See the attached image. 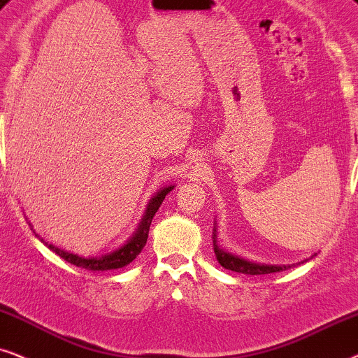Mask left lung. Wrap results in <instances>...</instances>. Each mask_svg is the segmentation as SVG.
Wrapping results in <instances>:
<instances>
[{
    "instance_id": "left-lung-1",
    "label": "left lung",
    "mask_w": 358,
    "mask_h": 358,
    "mask_svg": "<svg viewBox=\"0 0 358 358\" xmlns=\"http://www.w3.org/2000/svg\"><path fill=\"white\" fill-rule=\"evenodd\" d=\"M213 244H214V254H216L219 264H221L224 268L237 271V273H245V275H266V273H275V271H282L287 268H292V266L287 265H264V264H252L249 260L239 259V257L229 254V252H224L219 249L216 244V231L213 232ZM306 262V260H304Z\"/></svg>"
}]
</instances>
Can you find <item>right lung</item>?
<instances>
[{
  "instance_id": "right-lung-1",
  "label": "right lung",
  "mask_w": 358,
  "mask_h": 358,
  "mask_svg": "<svg viewBox=\"0 0 358 358\" xmlns=\"http://www.w3.org/2000/svg\"><path fill=\"white\" fill-rule=\"evenodd\" d=\"M171 189H173V187L164 188L162 192L157 193L155 196L150 199L149 206H147L145 216H144V219H142L141 226H139V229H137L134 237H132V239L127 242L126 245L121 247V249L113 252V254L104 255V257H101V259H85V257H78L75 254H70V252L62 250V249H59V247H55L52 244H47V245H49V249L54 250L57 255L69 262V264L76 265V266H82V268H87V270L122 268V266L131 264V262L141 254L142 249H144V245L147 244V237H149V229H150L152 219H154L157 209L160 208L162 201H164L165 196L171 192Z\"/></svg>"
}]
</instances>
